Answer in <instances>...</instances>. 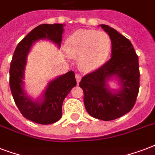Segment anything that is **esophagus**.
Wrapping results in <instances>:
<instances>
[{"mask_svg":"<svg viewBox=\"0 0 155 155\" xmlns=\"http://www.w3.org/2000/svg\"><path fill=\"white\" fill-rule=\"evenodd\" d=\"M75 79H76V82H77V84H79V83L80 82V80H81V76L80 75L76 74L75 75Z\"/></svg>","mask_w":155,"mask_h":155,"instance_id":"esophagus-1","label":"esophagus"}]
</instances>
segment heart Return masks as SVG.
<instances>
[{
    "instance_id": "b5f03b06",
    "label": "heart",
    "mask_w": 155,
    "mask_h": 155,
    "mask_svg": "<svg viewBox=\"0 0 155 155\" xmlns=\"http://www.w3.org/2000/svg\"><path fill=\"white\" fill-rule=\"evenodd\" d=\"M111 39L106 33L79 30L67 38L64 51L68 57L78 58L79 68L90 72L104 64L111 51Z\"/></svg>"
}]
</instances>
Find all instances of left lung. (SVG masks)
<instances>
[{"instance_id": "1", "label": "left lung", "mask_w": 155, "mask_h": 155, "mask_svg": "<svg viewBox=\"0 0 155 155\" xmlns=\"http://www.w3.org/2000/svg\"><path fill=\"white\" fill-rule=\"evenodd\" d=\"M111 39L109 60L98 70L82 78L80 87L89 115L102 120H112L129 113L134 105L139 90L138 57L132 43L107 25H100ZM117 82V89L109 82Z\"/></svg>"}]
</instances>
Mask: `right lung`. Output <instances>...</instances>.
<instances>
[{
  "label": "right lung",
  "mask_w": 155,
  "mask_h": 155,
  "mask_svg": "<svg viewBox=\"0 0 155 155\" xmlns=\"http://www.w3.org/2000/svg\"><path fill=\"white\" fill-rule=\"evenodd\" d=\"M64 24H42L32 30L17 46L9 70V86L15 104L24 117L41 125H49L62 117L63 102L76 85L72 71L49 81L37 98L28 94L25 88V73L27 56L33 45L47 40L61 47Z\"/></svg>",
  "instance_id": "1"
}]
</instances>
